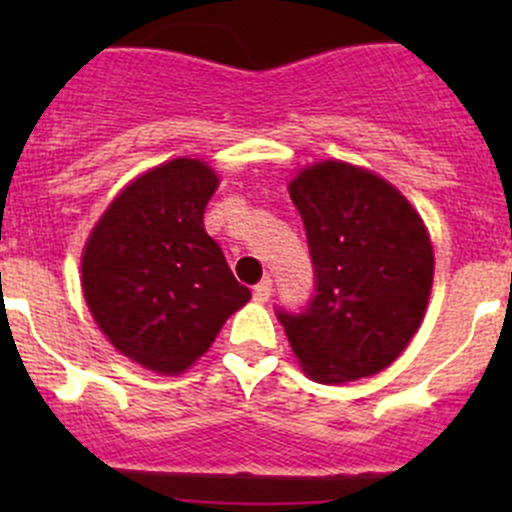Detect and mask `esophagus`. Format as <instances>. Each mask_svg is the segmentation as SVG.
<instances>
[{
    "label": "esophagus",
    "instance_id": "esophagus-1",
    "mask_svg": "<svg viewBox=\"0 0 512 512\" xmlns=\"http://www.w3.org/2000/svg\"><path fill=\"white\" fill-rule=\"evenodd\" d=\"M270 294H272V280H262L260 285L252 289V297H255V302L260 304H265L267 299H270Z\"/></svg>",
    "mask_w": 512,
    "mask_h": 512
}]
</instances>
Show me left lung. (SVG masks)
<instances>
[{"label": "left lung", "mask_w": 512, "mask_h": 512, "mask_svg": "<svg viewBox=\"0 0 512 512\" xmlns=\"http://www.w3.org/2000/svg\"><path fill=\"white\" fill-rule=\"evenodd\" d=\"M317 272L307 312H280L304 374L319 384L366 379L394 364L433 287L428 227L399 188L347 160H317L289 180Z\"/></svg>", "instance_id": "left-lung-1"}]
</instances>
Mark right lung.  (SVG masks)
Wrapping results in <instances>:
<instances>
[{"instance_id": "add662e5", "label": "right lung", "mask_w": 512, "mask_h": 512, "mask_svg": "<svg viewBox=\"0 0 512 512\" xmlns=\"http://www.w3.org/2000/svg\"><path fill=\"white\" fill-rule=\"evenodd\" d=\"M218 185L200 158L148 168L108 203L81 252V292L96 327L156 374L188 371L252 297L205 232Z\"/></svg>"}]
</instances>
